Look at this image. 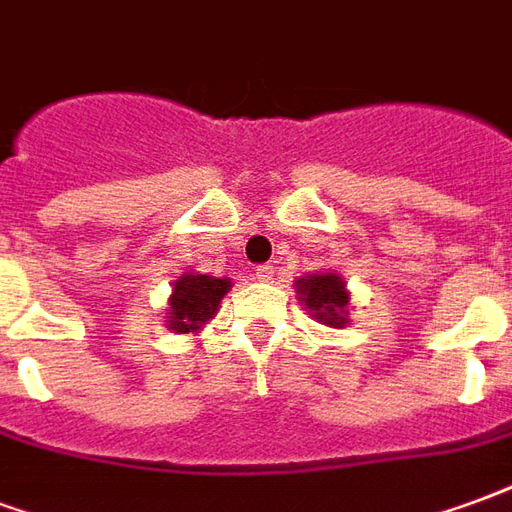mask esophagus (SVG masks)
Segmentation results:
<instances>
[{"mask_svg": "<svg viewBox=\"0 0 512 512\" xmlns=\"http://www.w3.org/2000/svg\"><path fill=\"white\" fill-rule=\"evenodd\" d=\"M272 272H275V267H270V264H261V267H256V272H253V275H256V281L270 283Z\"/></svg>", "mask_w": 512, "mask_h": 512, "instance_id": "1", "label": "esophagus"}]
</instances>
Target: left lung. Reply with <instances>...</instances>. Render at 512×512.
<instances>
[{
	"label": "left lung",
	"mask_w": 512,
	"mask_h": 512,
	"mask_svg": "<svg viewBox=\"0 0 512 512\" xmlns=\"http://www.w3.org/2000/svg\"><path fill=\"white\" fill-rule=\"evenodd\" d=\"M294 292L316 322L338 327V330L349 324L352 292L346 289V281L335 270L313 272V275L297 278Z\"/></svg>",
	"instance_id": "8db88e82"
}]
</instances>
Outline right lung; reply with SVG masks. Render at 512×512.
<instances>
[{
    "label": "right lung",
    "instance_id": "obj_1",
    "mask_svg": "<svg viewBox=\"0 0 512 512\" xmlns=\"http://www.w3.org/2000/svg\"><path fill=\"white\" fill-rule=\"evenodd\" d=\"M231 278H215V275H201V272H182L177 281L171 283L169 313L166 324L171 333L190 335L199 333L204 324L215 319L220 300L229 294Z\"/></svg>",
    "mask_w": 512,
    "mask_h": 512
}]
</instances>
